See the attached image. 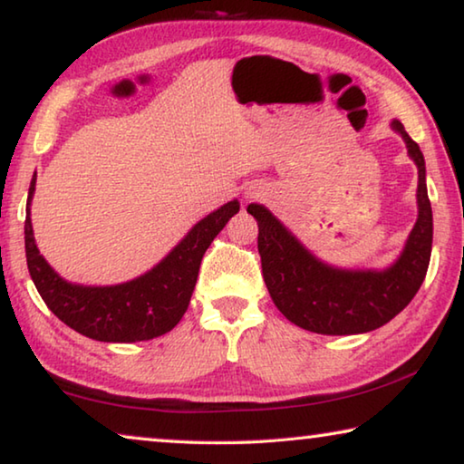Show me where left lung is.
<instances>
[{
  "mask_svg": "<svg viewBox=\"0 0 464 464\" xmlns=\"http://www.w3.org/2000/svg\"><path fill=\"white\" fill-rule=\"evenodd\" d=\"M411 160L420 171L418 223L399 260L384 272L334 270L315 260L285 227L260 204H249L260 227L257 251L264 282L282 315L295 325L325 335L364 334L401 313L426 278L431 256V207L426 188V163L420 145L399 121Z\"/></svg>",
  "mask_w": 464,
  "mask_h": 464,
  "instance_id": "left-lung-1",
  "label": "left lung"
}]
</instances>
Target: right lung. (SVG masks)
<instances>
[{
	"instance_id": "right-lung-1",
	"label": "right lung",
	"mask_w": 464,
	"mask_h": 464,
	"mask_svg": "<svg viewBox=\"0 0 464 464\" xmlns=\"http://www.w3.org/2000/svg\"><path fill=\"white\" fill-rule=\"evenodd\" d=\"M34 184L36 174L30 182L24 223L30 276L46 307L63 324L98 342H143L174 329L190 304L204 251L239 210V202L233 200L202 218L166 260L145 276L119 286H77L63 280L36 247L30 223Z\"/></svg>"
}]
</instances>
